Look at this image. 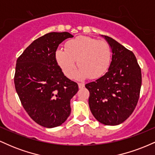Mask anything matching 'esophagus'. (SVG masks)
I'll use <instances>...</instances> for the list:
<instances>
[{"label": "esophagus", "instance_id": "esophagus-1", "mask_svg": "<svg viewBox=\"0 0 155 155\" xmlns=\"http://www.w3.org/2000/svg\"><path fill=\"white\" fill-rule=\"evenodd\" d=\"M78 85H79V89H82L83 87H84V84H83V83H79L78 84Z\"/></svg>", "mask_w": 155, "mask_h": 155}]
</instances>
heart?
<instances>
[{
  "label": "heart",
  "mask_w": 155,
  "mask_h": 155,
  "mask_svg": "<svg viewBox=\"0 0 155 155\" xmlns=\"http://www.w3.org/2000/svg\"><path fill=\"white\" fill-rule=\"evenodd\" d=\"M57 61L68 78L75 75L78 65L80 70L76 77L96 79L107 72L111 62V49L106 41L80 35L67 42L65 49L56 51Z\"/></svg>",
  "instance_id": "1"
}]
</instances>
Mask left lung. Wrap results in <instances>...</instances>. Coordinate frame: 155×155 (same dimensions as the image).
I'll list each match as a JSON object with an SVG mask.
<instances>
[{
    "mask_svg": "<svg viewBox=\"0 0 155 155\" xmlns=\"http://www.w3.org/2000/svg\"><path fill=\"white\" fill-rule=\"evenodd\" d=\"M112 51L108 71L85 87L95 118L106 125H117L132 114L139 98L141 71L133 51L107 35H102Z\"/></svg>",
    "mask_w": 155,
    "mask_h": 155,
    "instance_id": "8db88e82",
    "label": "left lung"
}]
</instances>
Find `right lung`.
<instances>
[{
    "label": "right lung",
    "mask_w": 155,
    "mask_h": 155,
    "mask_svg": "<svg viewBox=\"0 0 155 155\" xmlns=\"http://www.w3.org/2000/svg\"><path fill=\"white\" fill-rule=\"evenodd\" d=\"M68 32L45 34L26 48L17 60L15 85L23 108L36 123L58 127L71 114V99L79 90L77 83L64 75L56 60L57 49Z\"/></svg>",
    "instance_id": "add662e5"
}]
</instances>
